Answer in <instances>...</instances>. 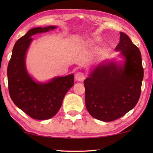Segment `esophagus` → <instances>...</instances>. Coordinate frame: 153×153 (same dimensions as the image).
Returning a JSON list of instances; mask_svg holds the SVG:
<instances>
[{
	"mask_svg": "<svg viewBox=\"0 0 153 153\" xmlns=\"http://www.w3.org/2000/svg\"><path fill=\"white\" fill-rule=\"evenodd\" d=\"M85 79V75L83 72H76L75 74V79L77 81H82Z\"/></svg>",
	"mask_w": 153,
	"mask_h": 153,
	"instance_id": "34e87169",
	"label": "esophagus"
}]
</instances>
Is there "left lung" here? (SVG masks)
<instances>
[{"label": "left lung", "instance_id": "obj_1", "mask_svg": "<svg viewBox=\"0 0 153 153\" xmlns=\"http://www.w3.org/2000/svg\"><path fill=\"white\" fill-rule=\"evenodd\" d=\"M117 57L104 60L84 80L85 102L93 118L111 122L132 109L141 95L143 69L141 53L125 33H120Z\"/></svg>", "mask_w": 153, "mask_h": 153}]
</instances>
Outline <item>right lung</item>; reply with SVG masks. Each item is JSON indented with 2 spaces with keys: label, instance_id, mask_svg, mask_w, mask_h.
Segmentation results:
<instances>
[{
  "label": "right lung",
  "instance_id": "1",
  "mask_svg": "<svg viewBox=\"0 0 153 153\" xmlns=\"http://www.w3.org/2000/svg\"><path fill=\"white\" fill-rule=\"evenodd\" d=\"M56 26L36 27L16 42L7 66L10 97L19 108L36 120H47L57 114L62 100L74 85V74L55 76L47 81H37L26 68L27 51L33 35L53 30Z\"/></svg>",
  "mask_w": 153,
  "mask_h": 153
}]
</instances>
